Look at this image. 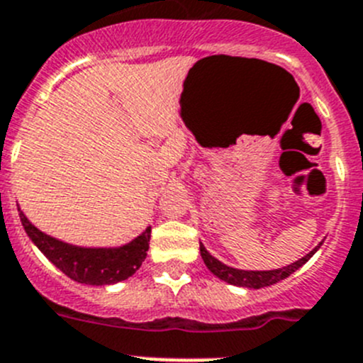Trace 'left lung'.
<instances>
[{
  "instance_id": "1",
  "label": "left lung",
  "mask_w": 363,
  "mask_h": 363,
  "mask_svg": "<svg viewBox=\"0 0 363 363\" xmlns=\"http://www.w3.org/2000/svg\"><path fill=\"white\" fill-rule=\"evenodd\" d=\"M320 245H323V243H319V245L315 247L313 250H310V252H308L304 258H301L299 262L292 263V265H289V267H283V269H276V270L233 269V267L223 265L222 262H218L216 258H213L211 254L206 250V247L202 245V243H201V256H202V259H204L206 267H208V269L211 270L216 277H220L222 281H225V283L236 284V286H245V289H263V286H270V284H276V283H279V281L286 279L290 274H294L297 269H301V267H303L304 263H306L308 259H310L311 256L317 252V250H319Z\"/></svg>"
}]
</instances>
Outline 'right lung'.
<instances>
[{
    "instance_id": "obj_1",
    "label": "right lung",
    "mask_w": 363,
    "mask_h": 363,
    "mask_svg": "<svg viewBox=\"0 0 363 363\" xmlns=\"http://www.w3.org/2000/svg\"><path fill=\"white\" fill-rule=\"evenodd\" d=\"M19 218L26 235L39 247L40 252L62 270L67 277L77 283L84 284H113L130 277L141 263L147 258L148 242H150L152 228H147L143 235L123 247L116 249H87V247H74L60 240L44 235L43 231L28 222L25 213L18 208Z\"/></svg>"
}]
</instances>
